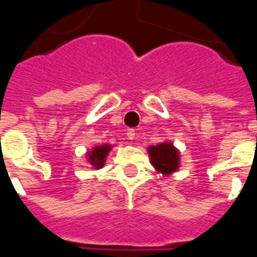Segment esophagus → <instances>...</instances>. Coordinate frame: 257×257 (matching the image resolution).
Masks as SVG:
<instances>
[{
	"label": "esophagus",
	"mask_w": 257,
	"mask_h": 257,
	"mask_svg": "<svg viewBox=\"0 0 257 257\" xmlns=\"http://www.w3.org/2000/svg\"><path fill=\"white\" fill-rule=\"evenodd\" d=\"M126 136H128V140H135L136 138L135 129H128V132H126Z\"/></svg>",
	"instance_id": "1"
}]
</instances>
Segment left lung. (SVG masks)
<instances>
[{
	"label": "left lung",
	"instance_id": "left-lung-1",
	"mask_svg": "<svg viewBox=\"0 0 257 257\" xmlns=\"http://www.w3.org/2000/svg\"><path fill=\"white\" fill-rule=\"evenodd\" d=\"M150 162L156 171L162 175H172L180 167V151L172 142H163L156 146H149L147 149Z\"/></svg>",
	"mask_w": 257,
	"mask_h": 257
}]
</instances>
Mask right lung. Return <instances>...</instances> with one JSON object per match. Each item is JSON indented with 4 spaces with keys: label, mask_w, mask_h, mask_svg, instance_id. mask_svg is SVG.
<instances>
[{
    "label": "right lung",
    "mask_w": 257,
    "mask_h": 257,
    "mask_svg": "<svg viewBox=\"0 0 257 257\" xmlns=\"http://www.w3.org/2000/svg\"><path fill=\"white\" fill-rule=\"evenodd\" d=\"M111 145H101V146L93 147L90 151L86 153V162L90 164L94 169H101L106 163V158L110 153V150H112Z\"/></svg>",
    "instance_id": "right-lung-1"
}]
</instances>
